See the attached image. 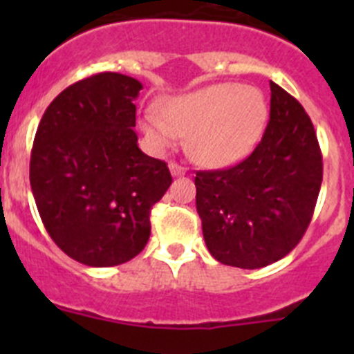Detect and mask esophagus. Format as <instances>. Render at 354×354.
Masks as SVG:
<instances>
[{"instance_id":"obj_1","label":"esophagus","mask_w":354,"mask_h":354,"mask_svg":"<svg viewBox=\"0 0 354 354\" xmlns=\"http://www.w3.org/2000/svg\"><path fill=\"white\" fill-rule=\"evenodd\" d=\"M170 171L174 177H179V175L186 174V168L183 165H179V162H170Z\"/></svg>"}]
</instances>
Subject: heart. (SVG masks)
<instances>
[{
  "label": "heart",
  "instance_id": "b5f03b06",
  "mask_svg": "<svg viewBox=\"0 0 354 354\" xmlns=\"http://www.w3.org/2000/svg\"><path fill=\"white\" fill-rule=\"evenodd\" d=\"M268 108L264 95L253 86L216 83L171 97L161 115L149 111L143 129L161 149L187 136V150L204 167H228L257 145L264 131Z\"/></svg>",
  "mask_w": 354,
  "mask_h": 354
}]
</instances>
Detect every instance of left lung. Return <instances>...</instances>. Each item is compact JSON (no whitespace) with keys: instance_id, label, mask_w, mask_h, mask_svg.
Returning <instances> with one entry per match:
<instances>
[{"instance_id":"obj_1","label":"left lung","mask_w":354,"mask_h":354,"mask_svg":"<svg viewBox=\"0 0 354 354\" xmlns=\"http://www.w3.org/2000/svg\"><path fill=\"white\" fill-rule=\"evenodd\" d=\"M270 122L252 154L223 170L196 171V211L205 245L221 264L259 270L296 248L323 183L310 117L271 81Z\"/></svg>"}]
</instances>
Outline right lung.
Wrapping results in <instances>:
<instances>
[{"instance_id":"add662e5","label":"right lung","mask_w":354,"mask_h":354,"mask_svg":"<svg viewBox=\"0 0 354 354\" xmlns=\"http://www.w3.org/2000/svg\"><path fill=\"white\" fill-rule=\"evenodd\" d=\"M142 83L101 72L48 106L31 149L30 184L56 246L84 266L136 257L150 237V209L171 184L167 162L138 147L134 99Z\"/></svg>"}]
</instances>
